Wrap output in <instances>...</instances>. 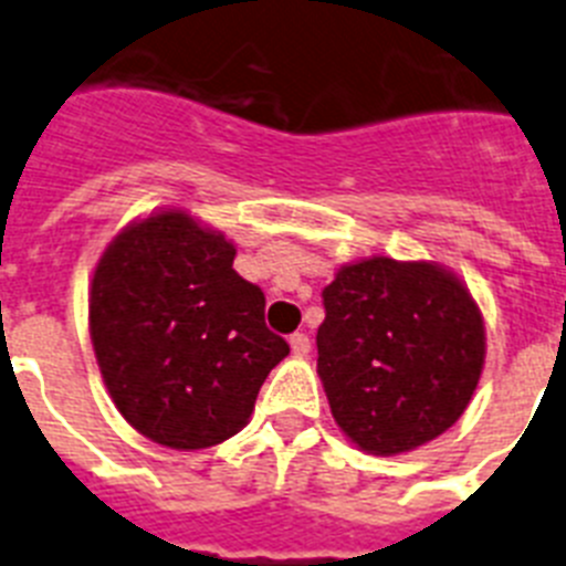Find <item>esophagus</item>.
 Here are the masks:
<instances>
[{
  "label": "esophagus",
  "mask_w": 566,
  "mask_h": 566,
  "mask_svg": "<svg viewBox=\"0 0 566 566\" xmlns=\"http://www.w3.org/2000/svg\"><path fill=\"white\" fill-rule=\"evenodd\" d=\"M290 347H293V356H307L311 353V336L307 333H293L290 336Z\"/></svg>",
  "instance_id": "esophagus-1"
}]
</instances>
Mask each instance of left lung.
Listing matches in <instances>:
<instances>
[{
	"label": "left lung",
	"mask_w": 566,
	"mask_h": 566,
	"mask_svg": "<svg viewBox=\"0 0 566 566\" xmlns=\"http://www.w3.org/2000/svg\"><path fill=\"white\" fill-rule=\"evenodd\" d=\"M322 298L318 376L353 444L407 453L459 421L484 367V322L453 273L373 255L344 264Z\"/></svg>",
	"instance_id": "left-lung-1"
}]
</instances>
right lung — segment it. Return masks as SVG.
<instances>
[{
    "label": "right lung",
    "instance_id": "obj_1",
    "mask_svg": "<svg viewBox=\"0 0 566 566\" xmlns=\"http://www.w3.org/2000/svg\"><path fill=\"white\" fill-rule=\"evenodd\" d=\"M235 248L185 210L122 230L91 284V338L107 392L142 436L174 450L222 444L290 353Z\"/></svg>",
    "mask_w": 566,
    "mask_h": 566
}]
</instances>
